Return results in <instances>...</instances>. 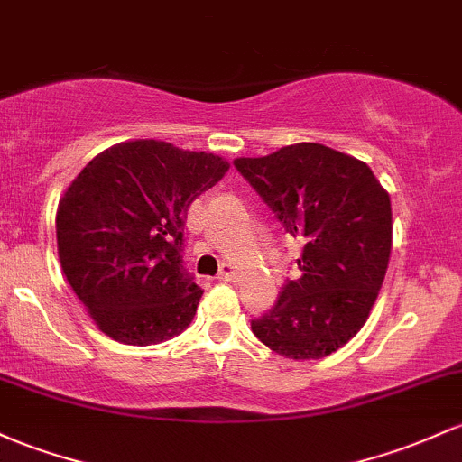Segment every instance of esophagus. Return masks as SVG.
Returning a JSON list of instances; mask_svg holds the SVG:
<instances>
[{
	"label": "esophagus",
	"mask_w": 462,
	"mask_h": 462,
	"mask_svg": "<svg viewBox=\"0 0 462 462\" xmlns=\"http://www.w3.org/2000/svg\"><path fill=\"white\" fill-rule=\"evenodd\" d=\"M219 281H226V282L236 281V267L230 265V263H223L219 270Z\"/></svg>",
	"instance_id": "1"
}]
</instances>
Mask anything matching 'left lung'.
<instances>
[{
    "label": "left lung",
    "instance_id": "left-lung-1",
    "mask_svg": "<svg viewBox=\"0 0 462 462\" xmlns=\"http://www.w3.org/2000/svg\"><path fill=\"white\" fill-rule=\"evenodd\" d=\"M235 169L302 245L300 278L282 285L252 331L289 359H320L351 339L377 300L393 210L368 164L316 142L239 157Z\"/></svg>",
    "mask_w": 462,
    "mask_h": 462
}]
</instances>
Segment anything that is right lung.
Listing matches in <instances>:
<instances>
[{
  "mask_svg": "<svg viewBox=\"0 0 462 462\" xmlns=\"http://www.w3.org/2000/svg\"><path fill=\"white\" fill-rule=\"evenodd\" d=\"M227 169L219 155L135 140L69 184L57 212L60 267L100 331L149 346L189 327L204 291L181 256L186 215Z\"/></svg>",
  "mask_w": 462,
  "mask_h": 462,
  "instance_id": "1",
  "label": "right lung"
}]
</instances>
